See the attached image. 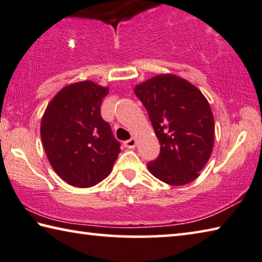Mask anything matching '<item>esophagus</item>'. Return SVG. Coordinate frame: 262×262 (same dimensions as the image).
Segmentation results:
<instances>
[{"instance_id": "obj_1", "label": "esophagus", "mask_w": 262, "mask_h": 262, "mask_svg": "<svg viewBox=\"0 0 262 262\" xmlns=\"http://www.w3.org/2000/svg\"><path fill=\"white\" fill-rule=\"evenodd\" d=\"M137 145V140L135 138H131L126 141H124V146H125L126 148H135Z\"/></svg>"}]
</instances>
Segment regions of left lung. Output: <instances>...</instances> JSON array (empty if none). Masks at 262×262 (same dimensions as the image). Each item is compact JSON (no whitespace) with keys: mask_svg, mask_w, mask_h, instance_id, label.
<instances>
[{"mask_svg":"<svg viewBox=\"0 0 262 262\" xmlns=\"http://www.w3.org/2000/svg\"><path fill=\"white\" fill-rule=\"evenodd\" d=\"M147 110L161 145L149 172L169 185L180 186L200 175L214 147V116L199 89L170 73L158 75L135 87Z\"/></svg>","mask_w":262,"mask_h":262,"instance_id":"obj_1","label":"left lung"}]
</instances>
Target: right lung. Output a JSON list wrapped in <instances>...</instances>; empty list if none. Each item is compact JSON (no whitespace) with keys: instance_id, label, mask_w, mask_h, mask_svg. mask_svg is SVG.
Segmentation results:
<instances>
[{"instance_id":"add662e5","label":"right lung","mask_w":262,"mask_h":262,"mask_svg":"<svg viewBox=\"0 0 262 262\" xmlns=\"http://www.w3.org/2000/svg\"><path fill=\"white\" fill-rule=\"evenodd\" d=\"M109 89L92 80L67 85L48 103L40 135L54 171L68 184L91 187L112 171L121 148L101 103Z\"/></svg>"}]
</instances>
